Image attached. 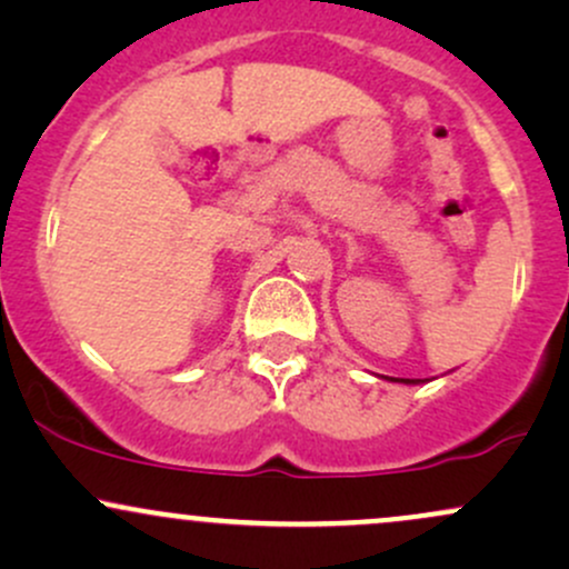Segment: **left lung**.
<instances>
[{
  "label": "left lung",
  "mask_w": 569,
  "mask_h": 569,
  "mask_svg": "<svg viewBox=\"0 0 569 569\" xmlns=\"http://www.w3.org/2000/svg\"><path fill=\"white\" fill-rule=\"evenodd\" d=\"M390 380H393V382H403V385H415V382H420V380H403V377H390Z\"/></svg>",
  "instance_id": "left-lung-1"
}]
</instances>
